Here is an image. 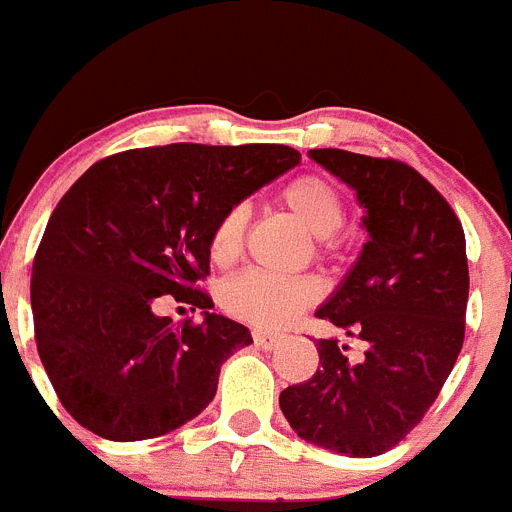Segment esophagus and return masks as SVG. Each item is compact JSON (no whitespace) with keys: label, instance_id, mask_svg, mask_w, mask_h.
<instances>
[{"label":"esophagus","instance_id":"1","mask_svg":"<svg viewBox=\"0 0 512 512\" xmlns=\"http://www.w3.org/2000/svg\"><path fill=\"white\" fill-rule=\"evenodd\" d=\"M252 338L260 349H276L281 343V336L278 333H268V330H252Z\"/></svg>","mask_w":512,"mask_h":512}]
</instances>
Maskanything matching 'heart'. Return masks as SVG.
Masks as SVG:
<instances>
[{
    "mask_svg": "<svg viewBox=\"0 0 512 512\" xmlns=\"http://www.w3.org/2000/svg\"><path fill=\"white\" fill-rule=\"evenodd\" d=\"M278 200L320 239L322 249H333L336 231L346 218V205L336 184L320 174H299L283 184ZM244 236H247V208L234 205L218 218L210 231V260L216 265L234 263L242 255ZM317 296L320 286L315 278H278L263 270H247L242 276L223 283L221 307L226 315L247 325L276 330L294 320L309 304H315Z\"/></svg>",
    "mask_w": 512,
    "mask_h": 512,
    "instance_id": "heart-1",
    "label": "heart"
}]
</instances>
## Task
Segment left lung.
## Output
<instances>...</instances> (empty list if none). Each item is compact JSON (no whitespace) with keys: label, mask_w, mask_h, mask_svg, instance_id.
I'll use <instances>...</instances> for the list:
<instances>
[{"label":"left lung","mask_w":512,"mask_h":512,"mask_svg":"<svg viewBox=\"0 0 512 512\" xmlns=\"http://www.w3.org/2000/svg\"><path fill=\"white\" fill-rule=\"evenodd\" d=\"M354 187L369 242L317 309L364 341L359 362L338 338H320V367L283 390V416L302 440L372 458L409 435L440 395L466 336L468 260L448 200L409 163L338 148L309 150Z\"/></svg>","instance_id":"obj_1"}]
</instances>
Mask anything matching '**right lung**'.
Here are the masks:
<instances>
[{"label":"right lung","instance_id":"right-lung-1","mask_svg":"<svg viewBox=\"0 0 512 512\" xmlns=\"http://www.w3.org/2000/svg\"><path fill=\"white\" fill-rule=\"evenodd\" d=\"M289 145L174 143L101 158L46 223L30 278L41 364L77 424L148 440L213 401L221 364L252 336L210 312V231L229 208L299 163ZM161 298L206 309L158 318Z\"/></svg>","mask_w":512,"mask_h":512}]
</instances>
